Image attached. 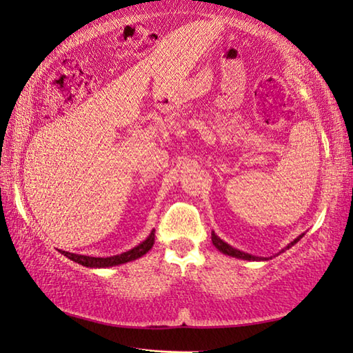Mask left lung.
<instances>
[{
  "instance_id": "left-lung-1",
  "label": "left lung",
  "mask_w": 353,
  "mask_h": 353,
  "mask_svg": "<svg viewBox=\"0 0 353 353\" xmlns=\"http://www.w3.org/2000/svg\"><path fill=\"white\" fill-rule=\"evenodd\" d=\"M302 236H303V234H302V235H299V236L294 239V241H291L287 247H285V249H283L282 252H285L287 249H290V247L294 245V244H296V243L299 241V239H301ZM212 243H214V245H215L216 249H219L221 253H224V254H229V256H234V258H238V259H245V261H267V258L253 256V254H250V253L241 252V250L235 249V247L229 245L228 243H224L220 236H216V235H215V232H212Z\"/></svg>"
}]
</instances>
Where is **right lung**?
I'll list each match as a JSON object with an SVG mask.
<instances>
[{
	"mask_svg": "<svg viewBox=\"0 0 353 353\" xmlns=\"http://www.w3.org/2000/svg\"><path fill=\"white\" fill-rule=\"evenodd\" d=\"M154 244V230H152V234L148 235V238L145 241H142L141 244H138L133 249L127 250L121 254H115V256H109V258H95V256H86V254H77V253H70L65 250H59L63 256H66L68 259L77 262V264H81L85 267H91V268H104V267H114V265H119V264H125V262H130L138 259L141 256L152 249Z\"/></svg>",
	"mask_w": 353,
	"mask_h": 353,
	"instance_id": "obj_1",
	"label": "right lung"
}]
</instances>
